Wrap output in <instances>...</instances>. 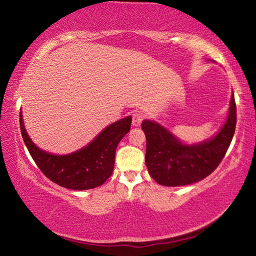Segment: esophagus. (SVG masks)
<instances>
[{
    "label": "esophagus",
    "mask_w": 256,
    "mask_h": 256,
    "mask_svg": "<svg viewBox=\"0 0 256 256\" xmlns=\"http://www.w3.org/2000/svg\"><path fill=\"white\" fill-rule=\"evenodd\" d=\"M144 120V115L141 112H134L132 114V125L133 126H140L142 120Z\"/></svg>",
    "instance_id": "34e87169"
}]
</instances>
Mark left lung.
<instances>
[{
	"mask_svg": "<svg viewBox=\"0 0 256 256\" xmlns=\"http://www.w3.org/2000/svg\"><path fill=\"white\" fill-rule=\"evenodd\" d=\"M237 122L234 94L226 124L209 141L183 144L159 124L144 120L141 128L146 138V164L150 176L164 186L188 185L209 176L230 146Z\"/></svg>",
	"mask_w": 256,
	"mask_h": 256,
	"instance_id": "left-lung-1",
	"label": "left lung"
}]
</instances>
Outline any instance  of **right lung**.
Returning a JSON list of instances; mask_svg holds the SVG:
<instances>
[{"mask_svg": "<svg viewBox=\"0 0 256 256\" xmlns=\"http://www.w3.org/2000/svg\"><path fill=\"white\" fill-rule=\"evenodd\" d=\"M131 123V116L118 120L84 149L71 154L55 156L34 144L20 115V130L26 146L42 174L62 188L79 190L98 188L110 178L114 170L116 148L130 131Z\"/></svg>", "mask_w": 256, "mask_h": 256, "instance_id": "right-lung-1", "label": "right lung"}]
</instances>
